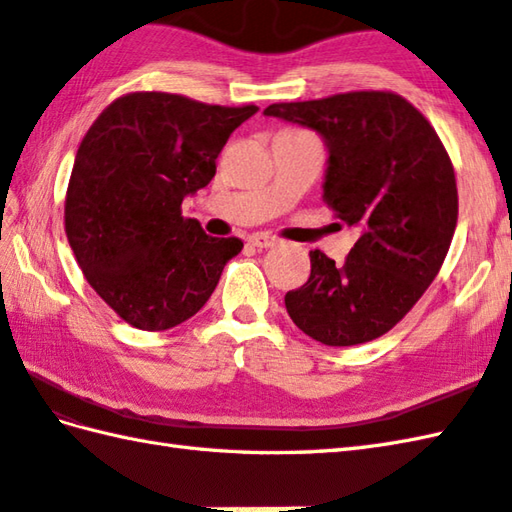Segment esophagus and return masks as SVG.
Segmentation results:
<instances>
[{
    "instance_id": "1",
    "label": "esophagus",
    "mask_w": 512,
    "mask_h": 512,
    "mask_svg": "<svg viewBox=\"0 0 512 512\" xmlns=\"http://www.w3.org/2000/svg\"><path fill=\"white\" fill-rule=\"evenodd\" d=\"M248 244L255 246V248H270V246H277V239L264 235V233H255L248 237Z\"/></svg>"
}]
</instances>
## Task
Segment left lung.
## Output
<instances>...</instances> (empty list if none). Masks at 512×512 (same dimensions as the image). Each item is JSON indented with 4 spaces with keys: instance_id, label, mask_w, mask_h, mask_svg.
<instances>
[{
    "instance_id": "obj_1",
    "label": "left lung",
    "mask_w": 512,
    "mask_h": 512,
    "mask_svg": "<svg viewBox=\"0 0 512 512\" xmlns=\"http://www.w3.org/2000/svg\"><path fill=\"white\" fill-rule=\"evenodd\" d=\"M264 114L323 138V202L358 228L343 266L312 250L310 279L286 295L290 319L323 345L374 341L416 306L449 253L458 189L447 149L394 92L275 103Z\"/></svg>"
}]
</instances>
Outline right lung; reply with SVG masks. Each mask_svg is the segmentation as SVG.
<instances>
[{
    "mask_svg": "<svg viewBox=\"0 0 512 512\" xmlns=\"http://www.w3.org/2000/svg\"><path fill=\"white\" fill-rule=\"evenodd\" d=\"M255 112L134 92L105 107L81 140L65 233L88 284L134 328L191 319L244 248L237 237H209L180 206L213 180L228 136Z\"/></svg>",
    "mask_w": 512,
    "mask_h": 512,
    "instance_id": "obj_1",
    "label": "right lung"
}]
</instances>
